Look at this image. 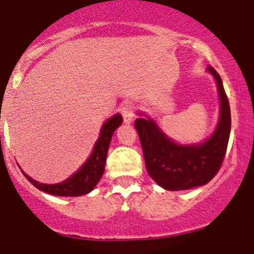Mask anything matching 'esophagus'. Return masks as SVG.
<instances>
[{
    "mask_svg": "<svg viewBox=\"0 0 254 254\" xmlns=\"http://www.w3.org/2000/svg\"><path fill=\"white\" fill-rule=\"evenodd\" d=\"M120 112H122L123 118H124V122L127 124H130L132 122L135 117V113H134V104L130 103V102H127L124 106L120 108Z\"/></svg>",
    "mask_w": 254,
    "mask_h": 254,
    "instance_id": "obj_1",
    "label": "esophagus"
}]
</instances>
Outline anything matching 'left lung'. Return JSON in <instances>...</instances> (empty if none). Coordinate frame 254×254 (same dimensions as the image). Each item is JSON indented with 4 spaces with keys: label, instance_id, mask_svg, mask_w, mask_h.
Here are the masks:
<instances>
[{
    "label": "left lung",
    "instance_id": "1",
    "mask_svg": "<svg viewBox=\"0 0 254 254\" xmlns=\"http://www.w3.org/2000/svg\"><path fill=\"white\" fill-rule=\"evenodd\" d=\"M220 94V120L216 130L201 145L182 146L171 141L155 122L145 118L135 120L141 142L146 170L151 178L167 190H183L209 183L224 162L231 131L230 103L221 77L209 66Z\"/></svg>",
    "mask_w": 254,
    "mask_h": 254
}]
</instances>
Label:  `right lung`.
<instances>
[{"mask_svg":"<svg viewBox=\"0 0 254 254\" xmlns=\"http://www.w3.org/2000/svg\"><path fill=\"white\" fill-rule=\"evenodd\" d=\"M123 118L120 114H115L111 119L107 120L102 127L101 135L94 145L93 152L87 162L79 168L78 172L66 179L65 182L59 184H43L34 181L30 177H27L28 181L45 193L53 194L59 196H79L89 193L96 187L101 177L103 176L104 166H106L107 153H108L109 143H111L112 135L114 130L122 124Z\"/></svg>","mask_w":254,"mask_h":254,"instance_id":"right-lung-1","label":"right lung"}]
</instances>
